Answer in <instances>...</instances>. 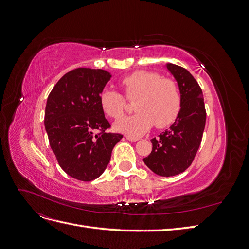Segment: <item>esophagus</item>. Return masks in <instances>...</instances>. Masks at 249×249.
<instances>
[{
  "label": "esophagus",
  "instance_id": "34e87169",
  "mask_svg": "<svg viewBox=\"0 0 249 249\" xmlns=\"http://www.w3.org/2000/svg\"><path fill=\"white\" fill-rule=\"evenodd\" d=\"M125 138H126L127 140H129V141H132V142H136V141H138V140H139V138H137V137H133V136H130V135H126Z\"/></svg>",
  "mask_w": 249,
  "mask_h": 249
}]
</instances>
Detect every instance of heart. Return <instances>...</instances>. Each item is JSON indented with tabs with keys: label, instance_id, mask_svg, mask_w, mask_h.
Here are the masks:
<instances>
[{
	"label": "heart",
	"instance_id": "obj_1",
	"mask_svg": "<svg viewBox=\"0 0 249 249\" xmlns=\"http://www.w3.org/2000/svg\"><path fill=\"white\" fill-rule=\"evenodd\" d=\"M124 96L135 100L134 115L124 116L114 124V130L130 136H140L155 124L159 129L166 127L177 119L182 107V96L177 83L161 74L137 71L120 81ZM105 114L119 118L125 109L124 96L114 90L105 89L100 95Z\"/></svg>",
	"mask_w": 249,
	"mask_h": 249
}]
</instances>
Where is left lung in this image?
<instances>
[{
	"mask_svg": "<svg viewBox=\"0 0 249 249\" xmlns=\"http://www.w3.org/2000/svg\"><path fill=\"white\" fill-rule=\"evenodd\" d=\"M182 96V107L168 130L153 138V149L143 159L146 166L161 177H172L190 166L200 145L206 125V109L198 83L184 67L167 63Z\"/></svg>",
	"mask_w": 249,
	"mask_h": 249,
	"instance_id": "1",
	"label": "left lung"
}]
</instances>
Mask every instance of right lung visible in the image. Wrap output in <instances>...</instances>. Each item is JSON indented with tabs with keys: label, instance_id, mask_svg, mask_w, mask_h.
Wrapping results in <instances>:
<instances>
[{
	"label": "right lung",
	"instance_id": "add662e5",
	"mask_svg": "<svg viewBox=\"0 0 249 249\" xmlns=\"http://www.w3.org/2000/svg\"><path fill=\"white\" fill-rule=\"evenodd\" d=\"M111 78L103 70L80 67L60 79L49 94L44 126L56 159L67 175L90 182L99 178L123 135L107 133L111 126L100 95ZM100 133L94 135L93 131Z\"/></svg>",
	"mask_w": 249,
	"mask_h": 249
}]
</instances>
